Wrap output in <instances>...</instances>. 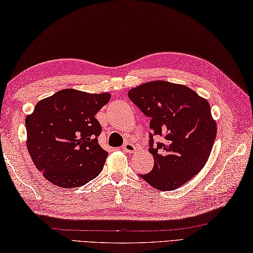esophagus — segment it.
<instances>
[{"mask_svg":"<svg viewBox=\"0 0 253 253\" xmlns=\"http://www.w3.org/2000/svg\"><path fill=\"white\" fill-rule=\"evenodd\" d=\"M122 149L123 151H126V153H134V151L136 150V147L135 145H133L131 143H126L122 146Z\"/></svg>","mask_w":253,"mask_h":253,"instance_id":"obj_1","label":"esophagus"}]
</instances>
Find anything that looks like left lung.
I'll return each instance as SVG.
<instances>
[{
    "label": "left lung",
    "instance_id": "left-lung-1",
    "mask_svg": "<svg viewBox=\"0 0 253 253\" xmlns=\"http://www.w3.org/2000/svg\"><path fill=\"white\" fill-rule=\"evenodd\" d=\"M127 96L150 118L153 133L163 137L149 153L153 170L141 177L159 190H174L187 183L209 159L216 136V122L208 100L182 84L150 81L130 89Z\"/></svg>",
    "mask_w": 253,
    "mask_h": 253
}]
</instances>
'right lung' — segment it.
<instances>
[{"instance_id": "add662e5", "label": "right lung", "mask_w": 253, "mask_h": 253, "mask_svg": "<svg viewBox=\"0 0 253 253\" xmlns=\"http://www.w3.org/2000/svg\"><path fill=\"white\" fill-rule=\"evenodd\" d=\"M109 99V93L65 88L40 100L27 116V148L48 182L75 188L103 170L108 153L98 144L102 126L95 115Z\"/></svg>"}]
</instances>
